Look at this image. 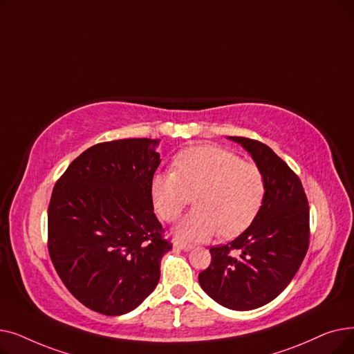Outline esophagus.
I'll use <instances>...</instances> for the list:
<instances>
[{"instance_id": "esophagus-1", "label": "esophagus", "mask_w": 354, "mask_h": 354, "mask_svg": "<svg viewBox=\"0 0 354 354\" xmlns=\"http://www.w3.org/2000/svg\"><path fill=\"white\" fill-rule=\"evenodd\" d=\"M174 248L182 250V251H191L194 247H192V245H188V244H185V243H180V241H175V243H174Z\"/></svg>"}]
</instances>
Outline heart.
I'll list each match as a JSON object with an SVG mask.
<instances>
[{
  "label": "heart",
  "mask_w": 354,
  "mask_h": 354,
  "mask_svg": "<svg viewBox=\"0 0 354 354\" xmlns=\"http://www.w3.org/2000/svg\"><path fill=\"white\" fill-rule=\"evenodd\" d=\"M155 211L167 222L179 218L188 203L196 209L175 227L185 243H205L219 231L234 236L247 230L263 207L266 180L259 167L218 146H196L180 152L174 172L152 178Z\"/></svg>",
  "instance_id": "heart-1"
}]
</instances>
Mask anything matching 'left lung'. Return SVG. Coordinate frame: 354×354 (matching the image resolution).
I'll return each mask as SVG.
<instances>
[{"instance_id": "left-lung-1", "label": "left lung", "mask_w": 354, "mask_h": 354, "mask_svg": "<svg viewBox=\"0 0 354 354\" xmlns=\"http://www.w3.org/2000/svg\"><path fill=\"white\" fill-rule=\"evenodd\" d=\"M228 139L243 146L263 172L266 196L243 234L209 250L211 264L198 280L218 304L248 311L272 301L299 271L308 250L310 211L299 176L271 147L247 138Z\"/></svg>"}]
</instances>
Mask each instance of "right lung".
I'll return each instance as SVG.
<instances>
[{
    "mask_svg": "<svg viewBox=\"0 0 354 354\" xmlns=\"http://www.w3.org/2000/svg\"><path fill=\"white\" fill-rule=\"evenodd\" d=\"M158 146L146 138L91 146L53 189L50 258L67 290L93 311L122 315L139 307L172 250L151 195Z\"/></svg>",
    "mask_w": 354,
    "mask_h": 354,
    "instance_id": "1",
    "label": "right lung"
}]
</instances>
